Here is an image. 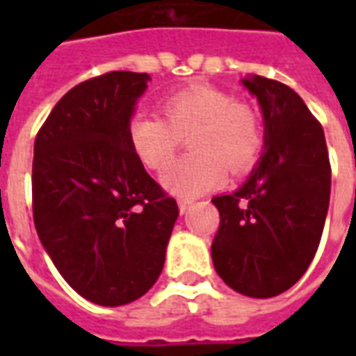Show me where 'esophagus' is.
Segmentation results:
<instances>
[{
  "instance_id": "obj_1",
  "label": "esophagus",
  "mask_w": 356,
  "mask_h": 356,
  "mask_svg": "<svg viewBox=\"0 0 356 356\" xmlns=\"http://www.w3.org/2000/svg\"><path fill=\"white\" fill-rule=\"evenodd\" d=\"M193 202V198H179V209H181V213H185L186 208H188Z\"/></svg>"
}]
</instances>
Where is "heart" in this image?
Segmentation results:
<instances>
[{
  "label": "heart",
  "instance_id": "b5f03b06",
  "mask_svg": "<svg viewBox=\"0 0 356 356\" xmlns=\"http://www.w3.org/2000/svg\"><path fill=\"white\" fill-rule=\"evenodd\" d=\"M160 114H133L127 120V140L140 163L158 171L188 137L193 152L170 165L162 177L173 193L196 196L221 185L227 170L242 175L259 162L265 137L250 102L194 83L162 99Z\"/></svg>",
  "mask_w": 356,
  "mask_h": 356
}]
</instances>
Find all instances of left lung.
Segmentation results:
<instances>
[{"label":"left lung","instance_id":"1","mask_svg":"<svg viewBox=\"0 0 356 356\" xmlns=\"http://www.w3.org/2000/svg\"><path fill=\"white\" fill-rule=\"evenodd\" d=\"M265 120V154L236 193L216 196L211 242L217 275L248 298H275L305 275L330 204L328 148L321 122L280 81L244 80Z\"/></svg>","mask_w":356,"mask_h":356}]
</instances>
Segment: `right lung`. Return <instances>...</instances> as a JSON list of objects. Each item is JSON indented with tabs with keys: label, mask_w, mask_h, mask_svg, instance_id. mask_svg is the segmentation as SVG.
<instances>
[{
	"label": "right lung",
	"mask_w": 356,
	"mask_h": 356,
	"mask_svg": "<svg viewBox=\"0 0 356 356\" xmlns=\"http://www.w3.org/2000/svg\"><path fill=\"white\" fill-rule=\"evenodd\" d=\"M147 80L114 70L81 81L35 135V231L60 276L97 305L131 303L154 286L179 216L127 140Z\"/></svg>",
	"instance_id": "obj_1"
}]
</instances>
